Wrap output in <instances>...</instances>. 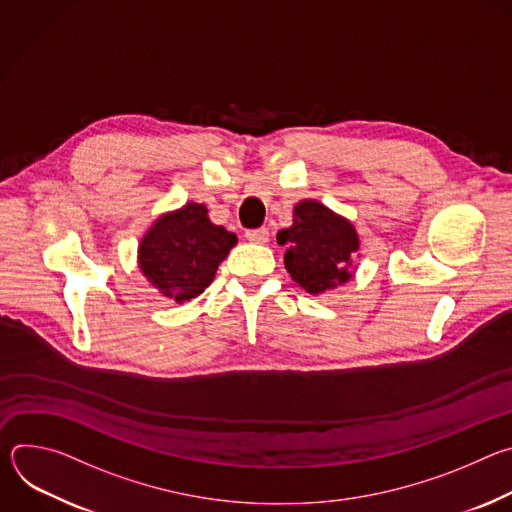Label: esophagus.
<instances>
[{
  "instance_id": "1",
  "label": "esophagus",
  "mask_w": 512,
  "mask_h": 512,
  "mask_svg": "<svg viewBox=\"0 0 512 512\" xmlns=\"http://www.w3.org/2000/svg\"><path fill=\"white\" fill-rule=\"evenodd\" d=\"M245 237H247V241H251V243H259V245H263V243H267V241H269V229H265V227H261V229H253V231H247V233H245Z\"/></svg>"
}]
</instances>
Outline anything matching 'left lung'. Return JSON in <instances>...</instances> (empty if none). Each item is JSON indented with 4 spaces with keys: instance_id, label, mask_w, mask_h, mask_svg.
I'll return each instance as SVG.
<instances>
[{
    "instance_id": "left-lung-1",
    "label": "left lung",
    "mask_w": 512,
    "mask_h": 512,
    "mask_svg": "<svg viewBox=\"0 0 512 512\" xmlns=\"http://www.w3.org/2000/svg\"><path fill=\"white\" fill-rule=\"evenodd\" d=\"M277 243L291 279L312 296L346 283L360 249L352 223L318 200L296 204L294 225L277 233Z\"/></svg>"
}]
</instances>
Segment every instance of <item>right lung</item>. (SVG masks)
<instances>
[{
    "label": "right lung",
    "instance_id": "1",
    "mask_svg": "<svg viewBox=\"0 0 512 512\" xmlns=\"http://www.w3.org/2000/svg\"><path fill=\"white\" fill-rule=\"evenodd\" d=\"M235 245L237 235L212 225L204 204L188 202L143 235L137 261L162 296L182 304L202 294Z\"/></svg>",
    "mask_w": 512,
    "mask_h": 512
}]
</instances>
